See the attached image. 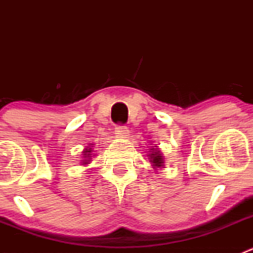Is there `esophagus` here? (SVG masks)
<instances>
[{
    "label": "esophagus",
    "mask_w": 253,
    "mask_h": 253,
    "mask_svg": "<svg viewBox=\"0 0 253 253\" xmlns=\"http://www.w3.org/2000/svg\"><path fill=\"white\" fill-rule=\"evenodd\" d=\"M129 131L126 126H116L115 127V134H116L117 138H126L128 136Z\"/></svg>",
    "instance_id": "1"
}]
</instances>
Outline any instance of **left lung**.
Returning <instances> with one entry per match:
<instances>
[{"mask_svg":"<svg viewBox=\"0 0 253 253\" xmlns=\"http://www.w3.org/2000/svg\"><path fill=\"white\" fill-rule=\"evenodd\" d=\"M152 153L149 154L150 163L153 164V168H163L164 167V158L160 154V152L158 149H154L152 148Z\"/></svg>","mask_w":253,"mask_h":253,"instance_id":"obj_1","label":"left lung"}]
</instances>
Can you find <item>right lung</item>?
<instances>
[{
    "label": "right lung",
    "instance_id": "right-lung-1",
    "mask_svg": "<svg viewBox=\"0 0 253 253\" xmlns=\"http://www.w3.org/2000/svg\"><path fill=\"white\" fill-rule=\"evenodd\" d=\"M84 158H85V159L83 160V164L85 165V164H89V160H90V157H91V148H85V149H84Z\"/></svg>",
    "mask_w": 253,
    "mask_h": 253
}]
</instances>
